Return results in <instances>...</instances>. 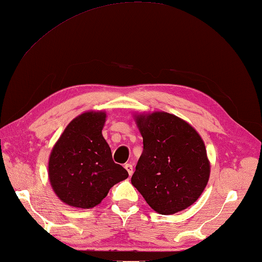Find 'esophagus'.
I'll return each instance as SVG.
<instances>
[{"instance_id": "esophagus-1", "label": "esophagus", "mask_w": 262, "mask_h": 262, "mask_svg": "<svg viewBox=\"0 0 262 262\" xmlns=\"http://www.w3.org/2000/svg\"><path fill=\"white\" fill-rule=\"evenodd\" d=\"M125 168H126V171L128 172V175L129 176H132V174H133V165L132 164H125Z\"/></svg>"}]
</instances>
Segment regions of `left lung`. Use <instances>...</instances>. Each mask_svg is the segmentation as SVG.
Returning <instances> with one entry per match:
<instances>
[{
	"instance_id": "1",
	"label": "left lung",
	"mask_w": 262,
	"mask_h": 262,
	"mask_svg": "<svg viewBox=\"0 0 262 262\" xmlns=\"http://www.w3.org/2000/svg\"><path fill=\"white\" fill-rule=\"evenodd\" d=\"M143 153L132 184L157 213L174 214L200 198L210 178L205 145L193 127L175 115L135 116Z\"/></svg>"
}]
</instances>
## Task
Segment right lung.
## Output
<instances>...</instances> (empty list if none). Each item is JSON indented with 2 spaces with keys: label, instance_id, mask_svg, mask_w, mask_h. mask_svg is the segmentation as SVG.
Listing matches in <instances>:
<instances>
[{
  "label": "right lung",
  "instance_id": "add662e5",
  "mask_svg": "<svg viewBox=\"0 0 262 262\" xmlns=\"http://www.w3.org/2000/svg\"><path fill=\"white\" fill-rule=\"evenodd\" d=\"M105 112H87L71 120L49 157V180L63 203L90 209L109 190L128 178V172L113 161L102 137Z\"/></svg>",
  "mask_w": 262,
  "mask_h": 262
}]
</instances>
